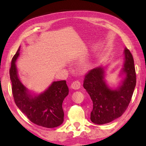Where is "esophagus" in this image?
Listing matches in <instances>:
<instances>
[{
    "label": "esophagus",
    "instance_id": "esophagus-1",
    "mask_svg": "<svg viewBox=\"0 0 146 146\" xmlns=\"http://www.w3.org/2000/svg\"><path fill=\"white\" fill-rule=\"evenodd\" d=\"M80 88V83L78 81H75V82H73L71 85V88L75 90H78Z\"/></svg>",
    "mask_w": 146,
    "mask_h": 146
}]
</instances>
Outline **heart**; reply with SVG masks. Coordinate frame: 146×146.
I'll return each mask as SVG.
<instances>
[{"label":"heart","instance_id":"1","mask_svg":"<svg viewBox=\"0 0 146 146\" xmlns=\"http://www.w3.org/2000/svg\"><path fill=\"white\" fill-rule=\"evenodd\" d=\"M89 69V65L88 64H85L84 66V67H83V70H84V71H86V70H88Z\"/></svg>","mask_w":146,"mask_h":146}]
</instances>
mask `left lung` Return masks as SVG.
<instances>
[{
  "mask_svg": "<svg viewBox=\"0 0 146 146\" xmlns=\"http://www.w3.org/2000/svg\"><path fill=\"white\" fill-rule=\"evenodd\" d=\"M123 62L117 88H111L106 80L109 64L89 71L83 86L93 102L90 119L96 124H104L121 117L131 99L136 86V73L133 56L127 48L123 51Z\"/></svg>",
  "mask_w": 146,
  "mask_h": 146,
  "instance_id": "1",
  "label": "left lung"
}]
</instances>
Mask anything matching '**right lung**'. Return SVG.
<instances>
[{
  "label": "right lung",
  "mask_w": 146,
  "mask_h": 146,
  "mask_svg": "<svg viewBox=\"0 0 146 146\" xmlns=\"http://www.w3.org/2000/svg\"><path fill=\"white\" fill-rule=\"evenodd\" d=\"M20 50L21 46L12 58L9 70L15 102L31 122L47 128L57 127L64 121L62 103L69 93L66 80L54 81L40 93L31 92L19 76L15 63Z\"/></svg>",
  "instance_id": "1"
}]
</instances>
